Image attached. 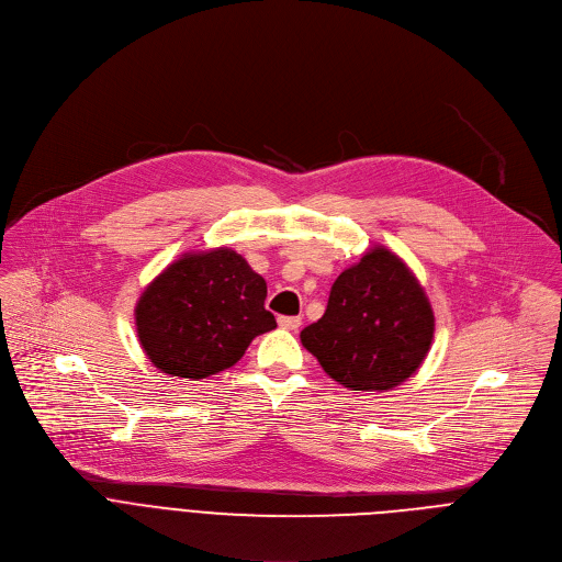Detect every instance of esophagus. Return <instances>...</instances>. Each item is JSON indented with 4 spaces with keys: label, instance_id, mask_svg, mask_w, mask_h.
Returning a JSON list of instances; mask_svg holds the SVG:
<instances>
[{
    "label": "esophagus",
    "instance_id": "obj_1",
    "mask_svg": "<svg viewBox=\"0 0 562 562\" xmlns=\"http://www.w3.org/2000/svg\"><path fill=\"white\" fill-rule=\"evenodd\" d=\"M279 326L283 330H296L301 326V319L299 317H279Z\"/></svg>",
    "mask_w": 562,
    "mask_h": 562
}]
</instances>
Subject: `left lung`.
Wrapping results in <instances>:
<instances>
[{
  "instance_id": "left-lung-1",
  "label": "left lung",
  "mask_w": 562,
  "mask_h": 562,
  "mask_svg": "<svg viewBox=\"0 0 562 562\" xmlns=\"http://www.w3.org/2000/svg\"><path fill=\"white\" fill-rule=\"evenodd\" d=\"M432 333L424 288L397 255L375 245L337 277L324 317L301 330V344L341 386L382 393L422 366Z\"/></svg>"
}]
</instances>
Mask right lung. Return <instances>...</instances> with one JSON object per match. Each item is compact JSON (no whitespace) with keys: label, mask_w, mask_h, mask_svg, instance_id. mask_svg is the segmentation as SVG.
I'll return each instance as SVG.
<instances>
[{"label":"right lung","mask_w":562,"mask_h":562,"mask_svg":"<svg viewBox=\"0 0 562 562\" xmlns=\"http://www.w3.org/2000/svg\"><path fill=\"white\" fill-rule=\"evenodd\" d=\"M268 285L229 247L187 252L136 303L145 355L171 378L205 380L232 368L255 337L277 328Z\"/></svg>","instance_id":"obj_1"}]
</instances>
